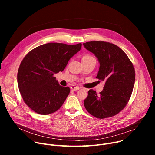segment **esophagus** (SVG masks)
<instances>
[{
    "label": "esophagus",
    "instance_id": "obj_1",
    "mask_svg": "<svg viewBox=\"0 0 155 155\" xmlns=\"http://www.w3.org/2000/svg\"><path fill=\"white\" fill-rule=\"evenodd\" d=\"M70 88H71V90L75 91H78V90H79V89H80V87H79L78 86H75V85H71Z\"/></svg>",
    "mask_w": 155,
    "mask_h": 155
}]
</instances>
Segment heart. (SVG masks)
Wrapping results in <instances>:
<instances>
[{"mask_svg": "<svg viewBox=\"0 0 155 155\" xmlns=\"http://www.w3.org/2000/svg\"><path fill=\"white\" fill-rule=\"evenodd\" d=\"M93 58H94L93 57L90 55H85V56H83L82 60H91V59H93Z\"/></svg>", "mask_w": 155, "mask_h": 155, "instance_id": "heart-1", "label": "heart"}]
</instances>
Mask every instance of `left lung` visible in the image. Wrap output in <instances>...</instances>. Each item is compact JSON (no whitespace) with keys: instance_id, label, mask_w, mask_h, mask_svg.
Returning <instances> with one entry per match:
<instances>
[{"instance_id":"1","label":"left lung","mask_w":155,"mask_h":155,"mask_svg":"<svg viewBox=\"0 0 155 155\" xmlns=\"http://www.w3.org/2000/svg\"><path fill=\"white\" fill-rule=\"evenodd\" d=\"M100 64L97 78L105 85L99 95L89 90L84 101L86 110L93 116L104 119L115 116L123 110L131 95L135 71L126 54L117 46L104 41L84 43Z\"/></svg>"}]
</instances>
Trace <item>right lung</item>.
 <instances>
[{
	"mask_svg": "<svg viewBox=\"0 0 155 155\" xmlns=\"http://www.w3.org/2000/svg\"><path fill=\"white\" fill-rule=\"evenodd\" d=\"M82 44L50 43L31 50L22 60L18 73V84L28 106L38 114H50L58 110L70 93L60 85L54 74L63 71Z\"/></svg>",
	"mask_w": 155,
	"mask_h": 155,
	"instance_id": "right-lung-1",
	"label": "right lung"
}]
</instances>
